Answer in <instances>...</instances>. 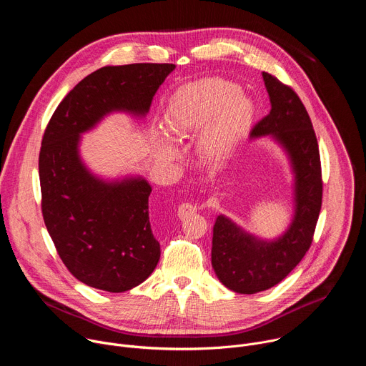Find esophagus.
<instances>
[{"label":"esophagus","instance_id":"1","mask_svg":"<svg viewBox=\"0 0 366 366\" xmlns=\"http://www.w3.org/2000/svg\"><path fill=\"white\" fill-rule=\"evenodd\" d=\"M197 213V207L192 205L191 202H182L179 207H178V216L179 219H187L188 216Z\"/></svg>","mask_w":366,"mask_h":366}]
</instances>
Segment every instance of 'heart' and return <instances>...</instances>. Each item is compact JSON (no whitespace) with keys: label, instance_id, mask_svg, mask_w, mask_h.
Instances as JSON below:
<instances>
[{"label":"heart","instance_id":"heart-1","mask_svg":"<svg viewBox=\"0 0 366 366\" xmlns=\"http://www.w3.org/2000/svg\"><path fill=\"white\" fill-rule=\"evenodd\" d=\"M254 119L253 101L236 82L210 78L181 86L169 99L164 116L167 133L177 142L198 134V149L212 161L223 159L240 142ZM156 150L164 161L179 158L178 147L154 133Z\"/></svg>","mask_w":366,"mask_h":366}]
</instances>
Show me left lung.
<instances>
[{"label": "left lung", "instance_id": "1", "mask_svg": "<svg viewBox=\"0 0 366 366\" xmlns=\"http://www.w3.org/2000/svg\"><path fill=\"white\" fill-rule=\"evenodd\" d=\"M271 112L250 137L271 136L288 153L294 172L295 210L288 230L267 242L240 229L223 214L213 227L212 264L220 282L239 294H256L280 284L310 249L322 210L323 181L317 137L295 91L262 72Z\"/></svg>", "mask_w": 366, "mask_h": 366}]
</instances>
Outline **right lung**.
<instances>
[{
	"instance_id": "1",
	"label": "right lung",
	"mask_w": 366,
	"mask_h": 366,
	"mask_svg": "<svg viewBox=\"0 0 366 366\" xmlns=\"http://www.w3.org/2000/svg\"><path fill=\"white\" fill-rule=\"evenodd\" d=\"M172 64L104 66L75 85L41 140L39 177L46 229L69 272L88 287L124 292L142 284L161 257L149 222L152 187L143 178L107 182L79 158V136L104 116L143 117Z\"/></svg>"
}]
</instances>
